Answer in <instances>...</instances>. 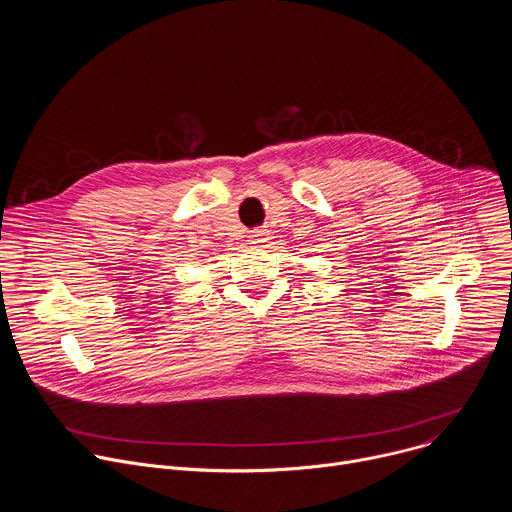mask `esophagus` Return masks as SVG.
<instances>
[{
  "instance_id": "34e87169",
  "label": "esophagus",
  "mask_w": 512,
  "mask_h": 512,
  "mask_svg": "<svg viewBox=\"0 0 512 512\" xmlns=\"http://www.w3.org/2000/svg\"><path fill=\"white\" fill-rule=\"evenodd\" d=\"M265 231H261V229H255V231H251V235H249V243H253V245H259V243H263L265 241Z\"/></svg>"
}]
</instances>
